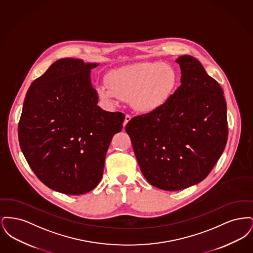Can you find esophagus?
<instances>
[{
    "mask_svg": "<svg viewBox=\"0 0 253 253\" xmlns=\"http://www.w3.org/2000/svg\"><path fill=\"white\" fill-rule=\"evenodd\" d=\"M131 119H132V117H131L130 115H126V116H125V121L123 122V126H124V127L126 126V124H127L129 121H131Z\"/></svg>",
    "mask_w": 253,
    "mask_h": 253,
    "instance_id": "esophagus-1",
    "label": "esophagus"
}]
</instances>
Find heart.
I'll use <instances>...</instances> for the list:
<instances>
[{"label":"heart","mask_w":253,"mask_h":253,"mask_svg":"<svg viewBox=\"0 0 253 253\" xmlns=\"http://www.w3.org/2000/svg\"><path fill=\"white\" fill-rule=\"evenodd\" d=\"M177 80V73L169 64L137 62L113 70L109 74V84L98 85L97 94L109 105L130 99L135 111L154 113L168 103Z\"/></svg>","instance_id":"1"}]
</instances>
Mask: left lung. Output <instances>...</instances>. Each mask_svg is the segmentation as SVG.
I'll use <instances>...</instances> for the list:
<instances>
[{
  "mask_svg": "<svg viewBox=\"0 0 253 253\" xmlns=\"http://www.w3.org/2000/svg\"><path fill=\"white\" fill-rule=\"evenodd\" d=\"M175 61L181 85L168 103L132 118L125 127L146 180L164 191H179L204 180L228 140L221 86L192 56Z\"/></svg>",
  "mask_w": 253,
  "mask_h": 253,
  "instance_id": "obj_1",
  "label": "left lung"
}]
</instances>
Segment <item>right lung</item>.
<instances>
[{
    "instance_id": "right-lung-1",
    "label": "right lung",
    "mask_w": 253,
    "mask_h": 253,
    "mask_svg": "<svg viewBox=\"0 0 253 253\" xmlns=\"http://www.w3.org/2000/svg\"><path fill=\"white\" fill-rule=\"evenodd\" d=\"M98 63L60 59L30 85L18 126L19 142L37 177L70 195L92 191L125 115L97 106L90 73Z\"/></svg>"
}]
</instances>
